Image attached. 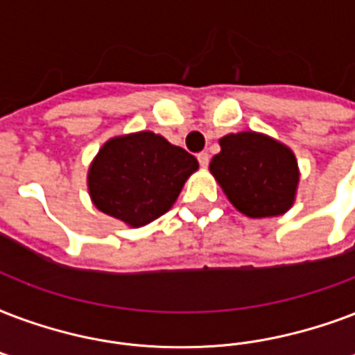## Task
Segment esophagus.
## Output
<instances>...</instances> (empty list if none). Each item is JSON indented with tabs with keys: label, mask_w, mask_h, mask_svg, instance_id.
Segmentation results:
<instances>
[{
	"label": "esophagus",
	"mask_w": 355,
	"mask_h": 355,
	"mask_svg": "<svg viewBox=\"0 0 355 355\" xmlns=\"http://www.w3.org/2000/svg\"><path fill=\"white\" fill-rule=\"evenodd\" d=\"M197 159H199L201 167H207L208 162H210V156H208V153H199L197 154Z\"/></svg>",
	"instance_id": "obj_1"
}]
</instances>
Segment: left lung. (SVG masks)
Masks as SVG:
<instances>
[{
    "instance_id": "1",
    "label": "left lung",
    "mask_w": 355,
    "mask_h": 355,
    "mask_svg": "<svg viewBox=\"0 0 355 355\" xmlns=\"http://www.w3.org/2000/svg\"><path fill=\"white\" fill-rule=\"evenodd\" d=\"M220 147L210 173L236 210L250 218H272L294 205L300 171L286 145L259 132H240L221 137Z\"/></svg>"
}]
</instances>
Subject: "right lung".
<instances>
[{
    "mask_svg": "<svg viewBox=\"0 0 355 355\" xmlns=\"http://www.w3.org/2000/svg\"><path fill=\"white\" fill-rule=\"evenodd\" d=\"M197 169L196 156L154 132L119 135L104 143L89 167V196L100 212L143 227L173 207Z\"/></svg>",
    "mask_w": 355,
    "mask_h": 355,
    "instance_id": "add662e5",
    "label": "right lung"
}]
</instances>
